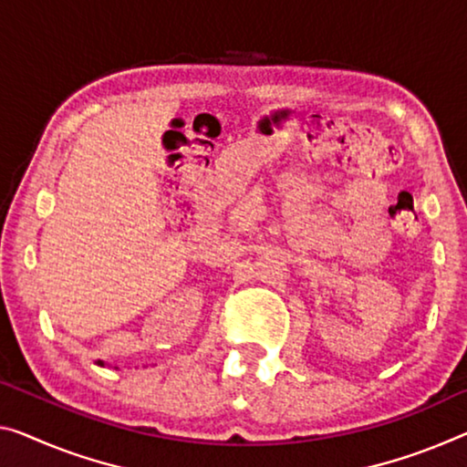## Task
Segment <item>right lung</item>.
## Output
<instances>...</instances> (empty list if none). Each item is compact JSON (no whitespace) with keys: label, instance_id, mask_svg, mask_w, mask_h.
<instances>
[{"label":"right lung","instance_id":"obj_1","mask_svg":"<svg viewBox=\"0 0 467 467\" xmlns=\"http://www.w3.org/2000/svg\"><path fill=\"white\" fill-rule=\"evenodd\" d=\"M98 365H104V363H102V361H98ZM114 369H119V368H114Z\"/></svg>","mask_w":467,"mask_h":467}]
</instances>
